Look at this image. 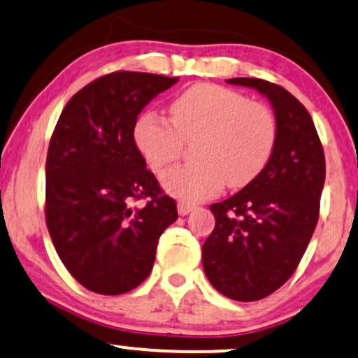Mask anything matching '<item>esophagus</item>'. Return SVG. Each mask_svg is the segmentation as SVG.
<instances>
[{
	"instance_id": "esophagus-1",
	"label": "esophagus",
	"mask_w": 358,
	"mask_h": 358,
	"mask_svg": "<svg viewBox=\"0 0 358 358\" xmlns=\"http://www.w3.org/2000/svg\"><path fill=\"white\" fill-rule=\"evenodd\" d=\"M195 208V206L187 203V201H178V215H182V217H185V215H188L192 212V210Z\"/></svg>"
}]
</instances>
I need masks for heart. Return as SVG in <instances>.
Here are the masks:
<instances>
[{
    "instance_id": "obj_1",
    "label": "heart",
    "mask_w": 358,
    "mask_h": 358,
    "mask_svg": "<svg viewBox=\"0 0 358 358\" xmlns=\"http://www.w3.org/2000/svg\"><path fill=\"white\" fill-rule=\"evenodd\" d=\"M171 123L155 113L138 118L135 143L155 173L170 166L193 141L196 162L162 176L168 195L198 201L220 192L223 183L242 188L257 178L272 155L277 124L266 106L218 85H195L170 105Z\"/></svg>"
}]
</instances>
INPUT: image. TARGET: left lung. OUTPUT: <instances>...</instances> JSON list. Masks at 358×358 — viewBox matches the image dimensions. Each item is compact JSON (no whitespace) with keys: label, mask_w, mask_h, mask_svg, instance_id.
Segmentation results:
<instances>
[{"label":"left lung","mask_w":358,"mask_h":358,"mask_svg":"<svg viewBox=\"0 0 358 358\" xmlns=\"http://www.w3.org/2000/svg\"><path fill=\"white\" fill-rule=\"evenodd\" d=\"M227 83L257 90L270 101L277 136L260 175L210 206L215 228L201 260L222 295L253 302L282 287L302 260L317 227L325 157L312 116L285 88L258 78Z\"/></svg>","instance_id":"obj_1"}]
</instances>
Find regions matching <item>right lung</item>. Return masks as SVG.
<instances>
[{"label": "right lung", "instance_id": "right-lung-1", "mask_svg": "<svg viewBox=\"0 0 358 358\" xmlns=\"http://www.w3.org/2000/svg\"><path fill=\"white\" fill-rule=\"evenodd\" d=\"M176 81L111 73L80 90L56 123L46 158V225L68 272L94 294L140 285L160 235L178 218L133 136L141 110ZM141 197L147 205L136 207Z\"/></svg>", "mask_w": 358, "mask_h": 358}]
</instances>
